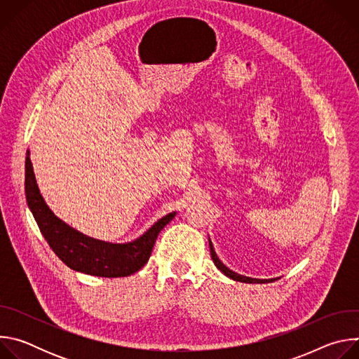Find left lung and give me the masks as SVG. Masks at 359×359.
<instances>
[{
    "instance_id": "obj_1",
    "label": "left lung",
    "mask_w": 359,
    "mask_h": 359,
    "mask_svg": "<svg viewBox=\"0 0 359 359\" xmlns=\"http://www.w3.org/2000/svg\"><path fill=\"white\" fill-rule=\"evenodd\" d=\"M209 247H210V254H212V260H213L215 266H216L226 277H229V278H231V280H234V281L248 283V284H266V283H273V281H276V280L280 278V277H277V278H251V277H245V276L237 274V273H234L233 270H230L229 267H226V266L222 263V260L217 257V254H216V251H215V247H213V243H212L210 237H209Z\"/></svg>"
}]
</instances>
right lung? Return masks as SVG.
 Wrapping results in <instances>:
<instances>
[{"mask_svg":"<svg viewBox=\"0 0 359 359\" xmlns=\"http://www.w3.org/2000/svg\"><path fill=\"white\" fill-rule=\"evenodd\" d=\"M25 197L28 208L49 247L72 270L96 277H128L149 260L162 229L176 212L159 219L137 238L128 243H109L89 237L54 215L39 193L29 150L25 158Z\"/></svg>","mask_w":359,"mask_h":359,"instance_id":"add662e5","label":"right lung"}]
</instances>
